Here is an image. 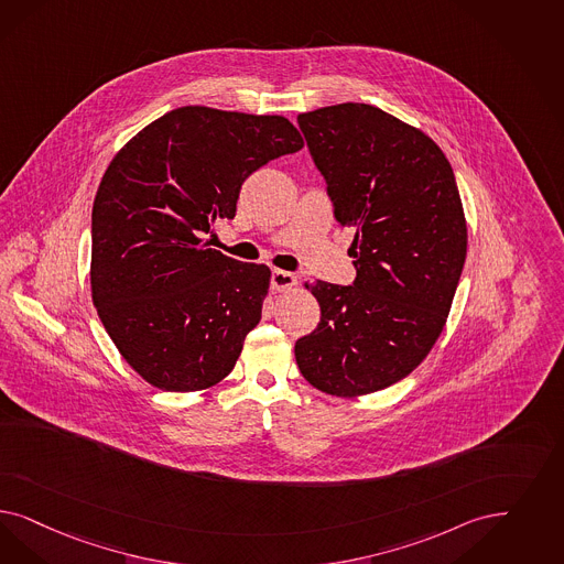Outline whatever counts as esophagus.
Masks as SVG:
<instances>
[{
  "mask_svg": "<svg viewBox=\"0 0 564 564\" xmlns=\"http://www.w3.org/2000/svg\"><path fill=\"white\" fill-rule=\"evenodd\" d=\"M297 285V279L293 272L288 271H272L271 272V288L274 292H288Z\"/></svg>",
  "mask_w": 564,
  "mask_h": 564,
  "instance_id": "34e87169",
  "label": "esophagus"
}]
</instances>
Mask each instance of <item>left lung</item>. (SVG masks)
I'll use <instances>...</instances> for the list:
<instances>
[{"label": "left lung", "instance_id": "8db88e82", "mask_svg": "<svg viewBox=\"0 0 564 564\" xmlns=\"http://www.w3.org/2000/svg\"><path fill=\"white\" fill-rule=\"evenodd\" d=\"M297 124L337 223L356 229V279L306 283L321 323L295 341V362L330 395L379 391L416 369L446 325L466 258L454 171L431 137L369 104L318 108Z\"/></svg>", "mask_w": 564, "mask_h": 564}]
</instances>
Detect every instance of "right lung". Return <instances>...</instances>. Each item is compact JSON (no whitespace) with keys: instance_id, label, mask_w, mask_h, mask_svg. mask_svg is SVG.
<instances>
[{"instance_id":"right-lung-1","label":"right lung","mask_w":564,"mask_h":564,"mask_svg":"<svg viewBox=\"0 0 564 564\" xmlns=\"http://www.w3.org/2000/svg\"><path fill=\"white\" fill-rule=\"evenodd\" d=\"M304 148L288 118L183 106L141 129L101 176L91 295L122 358L154 388L225 379L260 323L271 271L208 248L243 181Z\"/></svg>"}]
</instances>
